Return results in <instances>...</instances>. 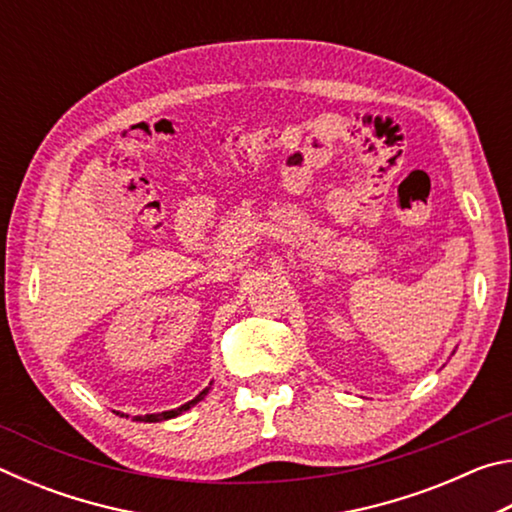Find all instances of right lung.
<instances>
[{"instance_id":"1","label":"right lung","mask_w":512,"mask_h":512,"mask_svg":"<svg viewBox=\"0 0 512 512\" xmlns=\"http://www.w3.org/2000/svg\"><path fill=\"white\" fill-rule=\"evenodd\" d=\"M207 391H210V388H205V391H201L198 393L192 402H187V404H183V406H178V409H173V411H164V413H151V415H137L135 420H140V422H160V420H169V418H176V415H180V413H185V411H189L192 409L194 404H198L203 400V397L207 395Z\"/></svg>"}]
</instances>
